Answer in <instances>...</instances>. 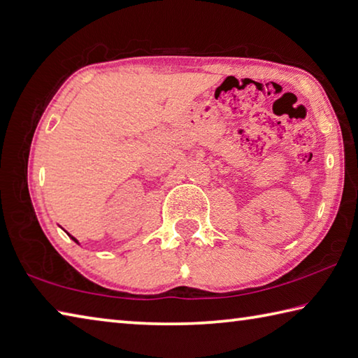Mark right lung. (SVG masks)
Segmentation results:
<instances>
[{"mask_svg":"<svg viewBox=\"0 0 358 358\" xmlns=\"http://www.w3.org/2000/svg\"><path fill=\"white\" fill-rule=\"evenodd\" d=\"M73 240H74V238H73ZM74 241H76V240H74Z\"/></svg>","mask_w":358,"mask_h":358,"instance_id":"add662e5","label":"right lung"}]
</instances>
